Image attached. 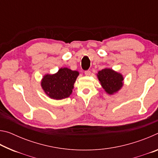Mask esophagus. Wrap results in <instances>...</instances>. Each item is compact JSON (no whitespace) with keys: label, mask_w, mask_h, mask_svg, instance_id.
I'll list each match as a JSON object with an SVG mask.
<instances>
[{"label":"esophagus","mask_w":158,"mask_h":158,"mask_svg":"<svg viewBox=\"0 0 158 158\" xmlns=\"http://www.w3.org/2000/svg\"><path fill=\"white\" fill-rule=\"evenodd\" d=\"M84 74H85V76H89L90 74V70H86V71H85Z\"/></svg>","instance_id":"obj_1"}]
</instances>
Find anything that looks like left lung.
<instances>
[{"label":"left lung","mask_w":158,"mask_h":158,"mask_svg":"<svg viewBox=\"0 0 158 158\" xmlns=\"http://www.w3.org/2000/svg\"><path fill=\"white\" fill-rule=\"evenodd\" d=\"M97 77L102 87L109 95H114L123 85L124 78L122 74L111 68H105L99 71Z\"/></svg>","instance_id":"obj_1"}]
</instances>
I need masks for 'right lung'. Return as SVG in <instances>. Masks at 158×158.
Masks as SVG:
<instances>
[{
	"instance_id": "right-lung-1",
	"label": "right lung",
	"mask_w": 158,
	"mask_h": 158,
	"mask_svg": "<svg viewBox=\"0 0 158 158\" xmlns=\"http://www.w3.org/2000/svg\"><path fill=\"white\" fill-rule=\"evenodd\" d=\"M79 74L78 71H73L68 68H60L56 73L45 74L42 79L41 86L50 98L62 100L72 94Z\"/></svg>"
}]
</instances>
